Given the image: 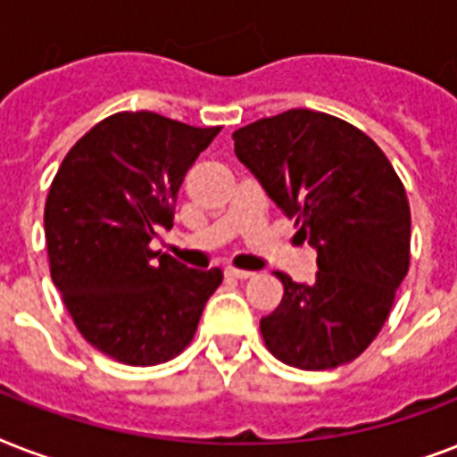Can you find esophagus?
Segmentation results:
<instances>
[{"label": "esophagus", "instance_id": "esophagus-1", "mask_svg": "<svg viewBox=\"0 0 457 457\" xmlns=\"http://www.w3.org/2000/svg\"><path fill=\"white\" fill-rule=\"evenodd\" d=\"M225 275H228V278H235V279H249L253 272L239 270V268H232V265H228V268H225Z\"/></svg>", "mask_w": 457, "mask_h": 457}]
</instances>
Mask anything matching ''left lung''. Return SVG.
<instances>
[{
    "label": "left lung",
    "instance_id": "left-lung-1",
    "mask_svg": "<svg viewBox=\"0 0 457 457\" xmlns=\"http://www.w3.org/2000/svg\"><path fill=\"white\" fill-rule=\"evenodd\" d=\"M235 154L318 249L312 285L278 272L285 296L261 320L278 361L332 370L355 361L389 318L411 265V206L379 146L337 116L292 109L232 132Z\"/></svg>",
    "mask_w": 457,
    "mask_h": 457
}]
</instances>
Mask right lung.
Here are the masks:
<instances>
[{
	"mask_svg": "<svg viewBox=\"0 0 457 457\" xmlns=\"http://www.w3.org/2000/svg\"><path fill=\"white\" fill-rule=\"evenodd\" d=\"M220 132L120 111L82 135L45 204L49 270L78 332L135 368L179 355L222 270H192L149 244L172 228L187 170Z\"/></svg>",
	"mask_w": 457,
	"mask_h": 457,
	"instance_id": "add662e5",
	"label": "right lung"
}]
</instances>
